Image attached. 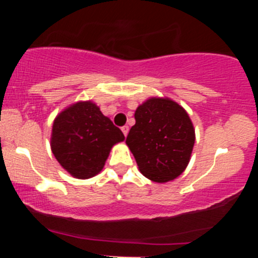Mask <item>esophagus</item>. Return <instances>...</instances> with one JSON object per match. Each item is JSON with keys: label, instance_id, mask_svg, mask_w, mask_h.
<instances>
[{"label": "esophagus", "instance_id": "esophagus-1", "mask_svg": "<svg viewBox=\"0 0 258 258\" xmlns=\"http://www.w3.org/2000/svg\"><path fill=\"white\" fill-rule=\"evenodd\" d=\"M128 130H130L128 126H122V127H121V131H122L123 135H125V137L127 136V133H128Z\"/></svg>", "mask_w": 258, "mask_h": 258}]
</instances>
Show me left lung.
Instances as JSON below:
<instances>
[{"instance_id": "left-lung-1", "label": "left lung", "mask_w": 258, "mask_h": 258, "mask_svg": "<svg viewBox=\"0 0 258 258\" xmlns=\"http://www.w3.org/2000/svg\"><path fill=\"white\" fill-rule=\"evenodd\" d=\"M126 138L138 168L153 182L165 183L183 173L195 143L188 112L170 98L147 99L135 112Z\"/></svg>"}]
</instances>
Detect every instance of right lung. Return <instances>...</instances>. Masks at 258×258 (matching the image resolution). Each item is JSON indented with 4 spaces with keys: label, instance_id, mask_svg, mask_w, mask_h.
<instances>
[{
    "label": "right lung",
    "instance_id": "add662e5",
    "mask_svg": "<svg viewBox=\"0 0 258 258\" xmlns=\"http://www.w3.org/2000/svg\"><path fill=\"white\" fill-rule=\"evenodd\" d=\"M125 136L93 102H78L54 119L51 149L64 170L79 179L98 174L114 144Z\"/></svg>",
    "mask_w": 258,
    "mask_h": 258
}]
</instances>
